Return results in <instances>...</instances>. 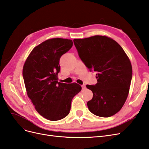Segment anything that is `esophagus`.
Here are the masks:
<instances>
[{"label": "esophagus", "instance_id": "34e87169", "mask_svg": "<svg viewBox=\"0 0 149 149\" xmlns=\"http://www.w3.org/2000/svg\"><path fill=\"white\" fill-rule=\"evenodd\" d=\"M81 87H82V89H85V88H86V86H85L84 84H83V85L81 86Z\"/></svg>", "mask_w": 149, "mask_h": 149}]
</instances>
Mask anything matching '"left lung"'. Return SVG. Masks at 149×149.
I'll list each match as a JSON object with an SVG mask.
<instances>
[{
  "instance_id": "1",
  "label": "left lung",
  "mask_w": 149,
  "mask_h": 149,
  "mask_svg": "<svg viewBox=\"0 0 149 149\" xmlns=\"http://www.w3.org/2000/svg\"><path fill=\"white\" fill-rule=\"evenodd\" d=\"M73 42L80 59L90 71L96 72L97 83L86 85L93 96L87 102L89 111L102 118L118 112L127 100L132 77L130 61L115 40L96 35Z\"/></svg>"
}]
</instances>
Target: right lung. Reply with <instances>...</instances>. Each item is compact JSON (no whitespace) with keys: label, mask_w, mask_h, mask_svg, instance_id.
Returning <instances> with one entry per match:
<instances>
[{"label":"right lung","mask_w":149,"mask_h":149,"mask_svg":"<svg viewBox=\"0 0 149 149\" xmlns=\"http://www.w3.org/2000/svg\"><path fill=\"white\" fill-rule=\"evenodd\" d=\"M71 40L52 38L35 47L23 68V78L29 97L38 113L49 120L68 115L71 101L81 90L76 83L58 82L61 56L73 46Z\"/></svg>","instance_id":"add662e5"}]
</instances>
